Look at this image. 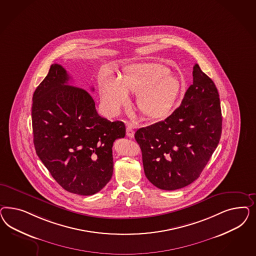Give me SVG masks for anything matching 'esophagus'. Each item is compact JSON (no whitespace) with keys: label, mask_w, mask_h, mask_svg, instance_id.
<instances>
[{"label":"esophagus","mask_w":256,"mask_h":256,"mask_svg":"<svg viewBox=\"0 0 256 256\" xmlns=\"http://www.w3.org/2000/svg\"><path fill=\"white\" fill-rule=\"evenodd\" d=\"M126 136L130 137V138L134 137V130H133V126L132 124L126 126Z\"/></svg>","instance_id":"34e87169"}]
</instances>
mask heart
<instances>
[{"mask_svg": "<svg viewBox=\"0 0 256 256\" xmlns=\"http://www.w3.org/2000/svg\"><path fill=\"white\" fill-rule=\"evenodd\" d=\"M101 101L107 110L116 114L126 106L128 92L138 94L140 112L150 119L168 116L182 92V82L160 64H136L123 70L120 78L105 76L100 82Z\"/></svg>", "mask_w": 256, "mask_h": 256, "instance_id": "b5f03b06", "label": "heart"}]
</instances>
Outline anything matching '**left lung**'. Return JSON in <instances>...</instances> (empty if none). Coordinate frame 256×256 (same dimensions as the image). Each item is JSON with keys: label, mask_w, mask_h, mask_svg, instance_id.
Instances as JSON below:
<instances>
[{"label": "left lung", "mask_w": 256, "mask_h": 256, "mask_svg": "<svg viewBox=\"0 0 256 256\" xmlns=\"http://www.w3.org/2000/svg\"><path fill=\"white\" fill-rule=\"evenodd\" d=\"M192 76V84L170 116L135 132L146 176L160 190L192 184L220 139L222 117L217 87L198 64Z\"/></svg>", "instance_id": "left-lung-1"}]
</instances>
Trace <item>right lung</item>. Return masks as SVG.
<instances>
[{"label":"right lung","mask_w":256,"mask_h":256,"mask_svg":"<svg viewBox=\"0 0 256 256\" xmlns=\"http://www.w3.org/2000/svg\"><path fill=\"white\" fill-rule=\"evenodd\" d=\"M70 75L54 64L32 96V123L36 152L66 190L93 195L114 172L112 144L124 138L121 121L100 116L86 90L70 86ZM94 90V89H92Z\"/></svg>","instance_id":"add662e5"}]
</instances>
